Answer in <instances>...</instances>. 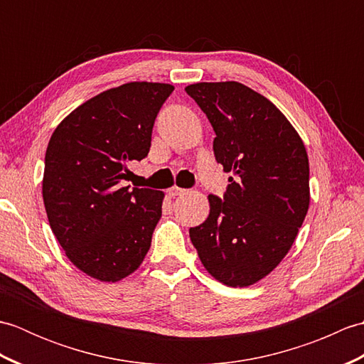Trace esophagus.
Here are the masks:
<instances>
[{
    "instance_id": "esophagus-1",
    "label": "esophagus",
    "mask_w": 364,
    "mask_h": 364,
    "mask_svg": "<svg viewBox=\"0 0 364 364\" xmlns=\"http://www.w3.org/2000/svg\"><path fill=\"white\" fill-rule=\"evenodd\" d=\"M167 194H168V197L175 198V197H178V196L186 194V189H181V188H176V186H173V188H170V189L167 191Z\"/></svg>"
}]
</instances>
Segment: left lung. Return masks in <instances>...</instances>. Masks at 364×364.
Returning <instances> with one entry per match:
<instances>
[{
	"label": "left lung",
	"instance_id": "obj_1",
	"mask_svg": "<svg viewBox=\"0 0 364 364\" xmlns=\"http://www.w3.org/2000/svg\"><path fill=\"white\" fill-rule=\"evenodd\" d=\"M215 133V161L228 178L223 198L189 230L200 261L215 280L250 286L288 253L310 205V164L288 119L266 97L236 81L186 89Z\"/></svg>",
	"mask_w": 364,
	"mask_h": 364
}]
</instances>
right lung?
<instances>
[{
  "mask_svg": "<svg viewBox=\"0 0 364 364\" xmlns=\"http://www.w3.org/2000/svg\"><path fill=\"white\" fill-rule=\"evenodd\" d=\"M172 92L161 82L109 89L76 107L50 139L42 184L50 227L68 259L97 280H122L150 249L164 194L123 181L149 154Z\"/></svg>",
  "mask_w": 364,
  "mask_h": 364,
  "instance_id": "obj_1",
  "label": "right lung"
}]
</instances>
